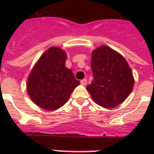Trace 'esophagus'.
I'll use <instances>...</instances> for the list:
<instances>
[{
	"label": "esophagus",
	"mask_w": 154,
	"mask_h": 154,
	"mask_svg": "<svg viewBox=\"0 0 154 154\" xmlns=\"http://www.w3.org/2000/svg\"><path fill=\"white\" fill-rule=\"evenodd\" d=\"M87 83V79H82V80L81 81V84H82V85H83V86H86Z\"/></svg>",
	"instance_id": "1"
}]
</instances>
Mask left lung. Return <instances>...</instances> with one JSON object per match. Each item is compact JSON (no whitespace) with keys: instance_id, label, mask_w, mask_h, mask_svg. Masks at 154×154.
<instances>
[{"instance_id":"8db88e82","label":"left lung","mask_w":154,"mask_h":154,"mask_svg":"<svg viewBox=\"0 0 154 154\" xmlns=\"http://www.w3.org/2000/svg\"><path fill=\"white\" fill-rule=\"evenodd\" d=\"M91 66L92 82L87 87L95 103L104 108H114L126 100L134 84L127 61L106 45L92 51Z\"/></svg>"}]
</instances>
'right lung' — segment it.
<instances>
[{
	"label": "right lung",
	"mask_w": 154,
	"mask_h": 154,
	"mask_svg": "<svg viewBox=\"0 0 154 154\" xmlns=\"http://www.w3.org/2000/svg\"><path fill=\"white\" fill-rule=\"evenodd\" d=\"M67 54L51 47L41 55L32 68L26 90L32 101L46 110L59 109L69 100L72 91L80 84L71 69L65 66Z\"/></svg>",
	"instance_id": "add662e5"
}]
</instances>
